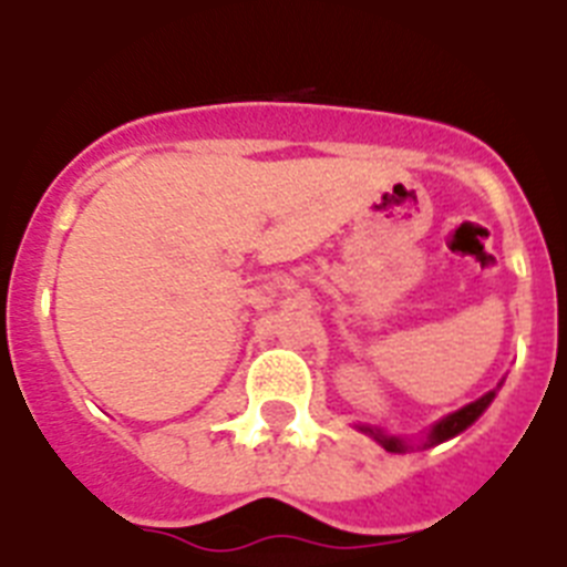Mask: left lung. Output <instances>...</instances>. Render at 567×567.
I'll list each match as a JSON object with an SVG mask.
<instances>
[{
    "mask_svg": "<svg viewBox=\"0 0 567 567\" xmlns=\"http://www.w3.org/2000/svg\"><path fill=\"white\" fill-rule=\"evenodd\" d=\"M491 402H494V391H488L485 396H480L476 402H471V405L460 408L456 413H451V416H445L442 422H436V425H433V431L427 433V442H431V445H436V442H445V440H451V436H456V433H462L467 425H474V422L480 420L482 411H485ZM362 431H368L373 440L382 442V445H385V451H393V454H396V451H405L402 440H393V436H382V433L371 431V427H362Z\"/></svg>",
    "mask_w": 567,
    "mask_h": 567,
    "instance_id": "1",
    "label": "left lung"
}]
</instances>
